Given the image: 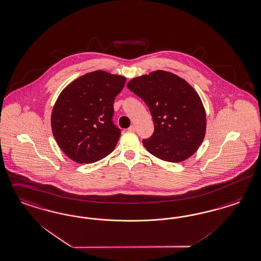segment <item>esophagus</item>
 <instances>
[{"instance_id": "esophagus-1", "label": "esophagus", "mask_w": 261, "mask_h": 261, "mask_svg": "<svg viewBox=\"0 0 261 261\" xmlns=\"http://www.w3.org/2000/svg\"><path fill=\"white\" fill-rule=\"evenodd\" d=\"M128 130H129V132L135 133V130H136L135 125H132V126H129V127H128Z\"/></svg>"}]
</instances>
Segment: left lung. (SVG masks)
<instances>
[{"mask_svg": "<svg viewBox=\"0 0 261 261\" xmlns=\"http://www.w3.org/2000/svg\"><path fill=\"white\" fill-rule=\"evenodd\" d=\"M126 87L144 100L153 117L154 133L142 140L149 153L180 163L196 152L205 136L206 113L198 94L186 80L155 70L132 79Z\"/></svg>", "mask_w": 261, "mask_h": 261, "instance_id": "obj_1", "label": "left lung"}]
</instances>
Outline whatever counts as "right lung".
Here are the masks:
<instances>
[{
	"mask_svg": "<svg viewBox=\"0 0 261 261\" xmlns=\"http://www.w3.org/2000/svg\"><path fill=\"white\" fill-rule=\"evenodd\" d=\"M126 77L96 70L72 81L60 94L51 114L52 133L62 151L78 164L110 154L121 130L113 121L114 99Z\"/></svg>",
	"mask_w": 261,
	"mask_h": 261,
	"instance_id": "1",
	"label": "right lung"
}]
</instances>
